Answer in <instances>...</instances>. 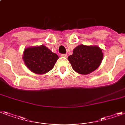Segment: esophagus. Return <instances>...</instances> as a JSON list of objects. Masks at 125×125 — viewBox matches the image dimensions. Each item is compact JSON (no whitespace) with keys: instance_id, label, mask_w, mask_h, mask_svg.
<instances>
[{"instance_id":"esophagus-1","label":"esophagus","mask_w":125,"mask_h":125,"mask_svg":"<svg viewBox=\"0 0 125 125\" xmlns=\"http://www.w3.org/2000/svg\"><path fill=\"white\" fill-rule=\"evenodd\" d=\"M61 56H62V57H63V58H67V55L66 54H61Z\"/></svg>"}]
</instances>
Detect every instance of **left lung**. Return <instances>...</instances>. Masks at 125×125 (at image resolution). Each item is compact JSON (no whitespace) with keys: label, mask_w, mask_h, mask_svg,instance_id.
<instances>
[{"label":"left lung","mask_w":125,"mask_h":125,"mask_svg":"<svg viewBox=\"0 0 125 125\" xmlns=\"http://www.w3.org/2000/svg\"><path fill=\"white\" fill-rule=\"evenodd\" d=\"M102 50L97 46H77L68 57L72 68L81 75H88L100 66L103 60Z\"/></svg>","instance_id":"left-lung-1"}]
</instances>
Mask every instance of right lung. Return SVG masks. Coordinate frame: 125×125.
Segmentation results:
<instances>
[{"label":"right lung","instance_id":"1","mask_svg":"<svg viewBox=\"0 0 125 125\" xmlns=\"http://www.w3.org/2000/svg\"><path fill=\"white\" fill-rule=\"evenodd\" d=\"M58 56L44 45L25 48L23 60L27 67L36 74H44L54 67Z\"/></svg>","mask_w":125,"mask_h":125}]
</instances>
